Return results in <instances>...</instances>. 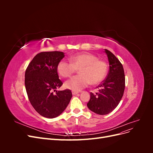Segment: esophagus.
I'll return each mask as SVG.
<instances>
[{
	"mask_svg": "<svg viewBox=\"0 0 153 153\" xmlns=\"http://www.w3.org/2000/svg\"><path fill=\"white\" fill-rule=\"evenodd\" d=\"M78 93V91H72V94H73V95H76V94H77Z\"/></svg>",
	"mask_w": 153,
	"mask_h": 153,
	"instance_id": "34e87169",
	"label": "esophagus"
}]
</instances>
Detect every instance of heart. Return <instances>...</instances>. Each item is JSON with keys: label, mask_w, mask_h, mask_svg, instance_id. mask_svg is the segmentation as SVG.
I'll list each match as a JSON object with an SVG mask.
<instances>
[{"label": "heart", "mask_w": 153, "mask_h": 153, "mask_svg": "<svg viewBox=\"0 0 153 153\" xmlns=\"http://www.w3.org/2000/svg\"><path fill=\"white\" fill-rule=\"evenodd\" d=\"M69 62L59 61L57 70L62 77H70L76 69H79L76 75L66 81L64 86L74 91H79L87 87L91 83L96 85L102 82L108 71V66L98 59L95 55L90 53H81L69 57Z\"/></svg>", "instance_id": "heart-1"}]
</instances>
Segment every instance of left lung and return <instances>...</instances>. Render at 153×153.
<instances>
[{"mask_svg": "<svg viewBox=\"0 0 153 153\" xmlns=\"http://www.w3.org/2000/svg\"><path fill=\"white\" fill-rule=\"evenodd\" d=\"M109 62V72L106 79L98 86L99 92H91V98L87 105L92 112L99 115H106L117 107L124 94L125 76L123 66L119 59L105 49Z\"/></svg>", "mask_w": 153, "mask_h": 153, "instance_id": "1", "label": "left lung"}]
</instances>
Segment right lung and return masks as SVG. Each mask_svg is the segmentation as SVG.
I'll use <instances>...</instances> for the list:
<instances>
[{"label": "right lung", "instance_id": "1", "mask_svg": "<svg viewBox=\"0 0 153 153\" xmlns=\"http://www.w3.org/2000/svg\"><path fill=\"white\" fill-rule=\"evenodd\" d=\"M64 57L62 52H43L29 63L25 74V85L31 105L42 116L52 119L61 115L69 103V89L56 91L62 85L57 66Z\"/></svg>", "mask_w": 153, "mask_h": 153}]
</instances>
